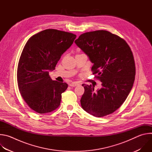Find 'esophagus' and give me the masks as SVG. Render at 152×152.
Masks as SVG:
<instances>
[{"label": "esophagus", "mask_w": 152, "mask_h": 152, "mask_svg": "<svg viewBox=\"0 0 152 152\" xmlns=\"http://www.w3.org/2000/svg\"><path fill=\"white\" fill-rule=\"evenodd\" d=\"M80 83H79L78 82H73V83H71L69 84V85L70 86H76L77 85H79Z\"/></svg>", "instance_id": "obj_1"}]
</instances>
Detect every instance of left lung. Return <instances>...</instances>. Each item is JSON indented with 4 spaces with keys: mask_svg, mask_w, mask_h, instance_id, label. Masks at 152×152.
I'll return each mask as SVG.
<instances>
[{
    "mask_svg": "<svg viewBox=\"0 0 152 152\" xmlns=\"http://www.w3.org/2000/svg\"><path fill=\"white\" fill-rule=\"evenodd\" d=\"M93 64L91 70L102 82L94 91L91 85L82 84L83 109L94 117L111 114L121 106L132 88L135 65L132 50L123 38L103 30L86 32L75 41Z\"/></svg>",
    "mask_w": 152,
    "mask_h": 152,
    "instance_id": "left-lung-1",
    "label": "left lung"
}]
</instances>
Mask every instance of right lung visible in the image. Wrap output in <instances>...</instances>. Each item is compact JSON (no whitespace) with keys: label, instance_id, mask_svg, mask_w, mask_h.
Returning <instances> with one entry per match:
<instances>
[{"label":"right lung","instance_id":"obj_1","mask_svg":"<svg viewBox=\"0 0 152 152\" xmlns=\"http://www.w3.org/2000/svg\"><path fill=\"white\" fill-rule=\"evenodd\" d=\"M76 37L70 32L49 29L34 35L26 43L18 64V86L24 100L36 113H50L60 105L61 94L68 85L52 80L49 73Z\"/></svg>","mask_w":152,"mask_h":152}]
</instances>
